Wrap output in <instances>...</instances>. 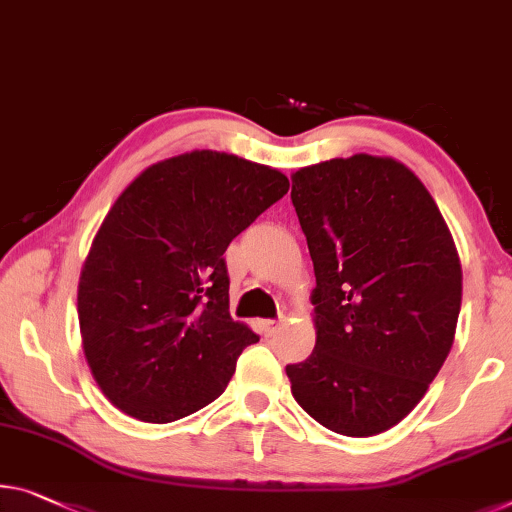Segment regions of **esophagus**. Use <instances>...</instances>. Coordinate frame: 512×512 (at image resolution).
<instances>
[{"instance_id": "esophagus-1", "label": "esophagus", "mask_w": 512, "mask_h": 512, "mask_svg": "<svg viewBox=\"0 0 512 512\" xmlns=\"http://www.w3.org/2000/svg\"><path fill=\"white\" fill-rule=\"evenodd\" d=\"M282 326V319H264V322H259V329L266 335V338H271V335H276Z\"/></svg>"}]
</instances>
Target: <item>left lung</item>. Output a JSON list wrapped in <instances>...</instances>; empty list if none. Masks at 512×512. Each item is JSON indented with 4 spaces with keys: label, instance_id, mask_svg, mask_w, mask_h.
<instances>
[{
    "label": "left lung",
    "instance_id": "8db88e82",
    "mask_svg": "<svg viewBox=\"0 0 512 512\" xmlns=\"http://www.w3.org/2000/svg\"><path fill=\"white\" fill-rule=\"evenodd\" d=\"M292 202L317 278L315 352L287 365L292 395L329 430L375 437L423 400L453 347V234L423 181L388 156L301 167Z\"/></svg>",
    "mask_w": 512,
    "mask_h": 512
}]
</instances>
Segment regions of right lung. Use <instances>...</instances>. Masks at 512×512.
<instances>
[{
    "mask_svg": "<svg viewBox=\"0 0 512 512\" xmlns=\"http://www.w3.org/2000/svg\"><path fill=\"white\" fill-rule=\"evenodd\" d=\"M289 190L282 172L195 149L128 183L78 282L82 349L105 398L144 423L195 414L259 338L230 317L225 250Z\"/></svg>",
    "mask_w": 512,
    "mask_h": 512,
    "instance_id": "obj_1",
    "label": "right lung"
}]
</instances>
